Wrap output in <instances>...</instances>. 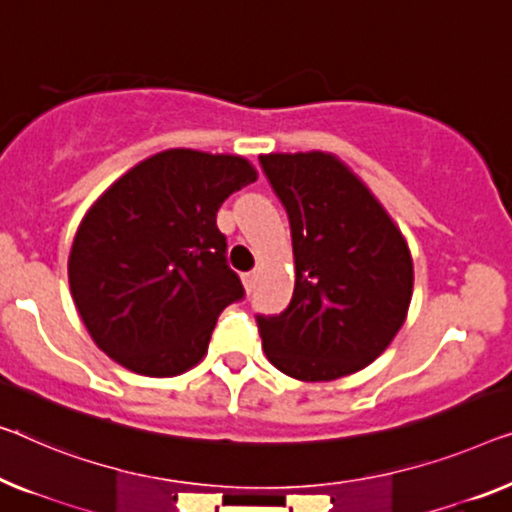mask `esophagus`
Instances as JSON below:
<instances>
[{
    "label": "esophagus",
    "mask_w": 512,
    "mask_h": 512,
    "mask_svg": "<svg viewBox=\"0 0 512 512\" xmlns=\"http://www.w3.org/2000/svg\"><path fill=\"white\" fill-rule=\"evenodd\" d=\"M255 282H257V273L250 271V273H243V287H246V292L250 294L255 289Z\"/></svg>",
    "instance_id": "34e87169"
}]
</instances>
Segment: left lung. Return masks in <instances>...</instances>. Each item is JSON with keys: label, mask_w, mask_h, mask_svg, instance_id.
<instances>
[{"label": "left lung", "mask_w": 512, "mask_h": 512, "mask_svg": "<svg viewBox=\"0 0 512 512\" xmlns=\"http://www.w3.org/2000/svg\"><path fill=\"white\" fill-rule=\"evenodd\" d=\"M292 225L287 310L257 317L266 358L299 381H333L386 352L407 319L414 262L372 190L326 151L259 156Z\"/></svg>", "instance_id": "left-lung-1"}]
</instances>
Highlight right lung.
Returning a JSON list of instances; mask_svg holds the SVG:
<instances>
[{
    "mask_svg": "<svg viewBox=\"0 0 512 512\" xmlns=\"http://www.w3.org/2000/svg\"><path fill=\"white\" fill-rule=\"evenodd\" d=\"M255 179L243 156L167 149L91 204L68 255V285L112 361L144 377H177L202 361L218 315L243 296L216 213Z\"/></svg>",
    "mask_w": 512,
    "mask_h": 512,
    "instance_id": "add662e5",
    "label": "right lung"
}]
</instances>
